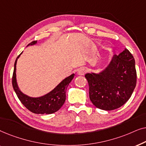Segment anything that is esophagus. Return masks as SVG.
<instances>
[{"instance_id": "obj_1", "label": "esophagus", "mask_w": 146, "mask_h": 146, "mask_svg": "<svg viewBox=\"0 0 146 146\" xmlns=\"http://www.w3.org/2000/svg\"><path fill=\"white\" fill-rule=\"evenodd\" d=\"M86 72V70L84 68H80L78 70V74L80 76H83L85 74Z\"/></svg>"}]
</instances>
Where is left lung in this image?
<instances>
[{
	"label": "left lung",
	"instance_id": "obj_1",
	"mask_svg": "<svg viewBox=\"0 0 146 146\" xmlns=\"http://www.w3.org/2000/svg\"><path fill=\"white\" fill-rule=\"evenodd\" d=\"M85 77L93 104L104 110L117 109L128 100L136 85L134 58L125 48L119 54L113 56L103 71L88 73Z\"/></svg>",
	"mask_w": 146,
	"mask_h": 146
}]
</instances>
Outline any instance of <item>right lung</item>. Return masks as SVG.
<instances>
[{
	"label": "right lung",
	"mask_w": 146,
	"mask_h": 146,
	"mask_svg": "<svg viewBox=\"0 0 146 146\" xmlns=\"http://www.w3.org/2000/svg\"><path fill=\"white\" fill-rule=\"evenodd\" d=\"M37 41H33L29 45L35 44ZM22 54V53H21ZM21 54L18 56L15 62V68H14L13 80V87L14 90L17 94L18 98L21 102V103L31 112L35 113H40V114H50L57 111L62 105L64 104L66 100V92L68 86L74 77V74L66 78L63 80L54 89L52 90L47 94L38 98H32L25 95L20 90L18 87L17 78H16V66L17 62Z\"/></svg>",
	"instance_id": "1"
}]
</instances>
